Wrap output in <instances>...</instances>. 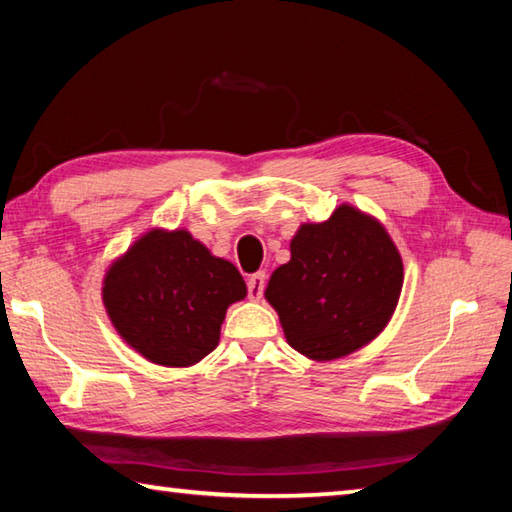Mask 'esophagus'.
I'll return each mask as SVG.
<instances>
[{"label": "esophagus", "mask_w": 512, "mask_h": 512, "mask_svg": "<svg viewBox=\"0 0 512 512\" xmlns=\"http://www.w3.org/2000/svg\"><path fill=\"white\" fill-rule=\"evenodd\" d=\"M266 289V275L264 273H255L248 277V298L250 300H259Z\"/></svg>", "instance_id": "esophagus-1"}]
</instances>
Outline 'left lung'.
I'll list each match as a JSON object with an SVG mask.
<instances>
[{
	"label": "left lung",
	"mask_w": 512,
	"mask_h": 512,
	"mask_svg": "<svg viewBox=\"0 0 512 512\" xmlns=\"http://www.w3.org/2000/svg\"><path fill=\"white\" fill-rule=\"evenodd\" d=\"M402 280V257L381 223L341 205L325 223L302 225L289 264L271 275L264 296L291 348L329 361L359 350L386 327Z\"/></svg>",
	"instance_id": "left-lung-1"
}]
</instances>
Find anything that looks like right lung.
Instances as JSON below:
<instances>
[{"label":"right lung","mask_w":512,"mask_h":512,"mask_svg":"<svg viewBox=\"0 0 512 512\" xmlns=\"http://www.w3.org/2000/svg\"><path fill=\"white\" fill-rule=\"evenodd\" d=\"M241 298L246 282L235 264L210 255L187 230H151L103 280V305L121 339L173 368L219 345L225 309Z\"/></svg>","instance_id":"add662e5"}]
</instances>
